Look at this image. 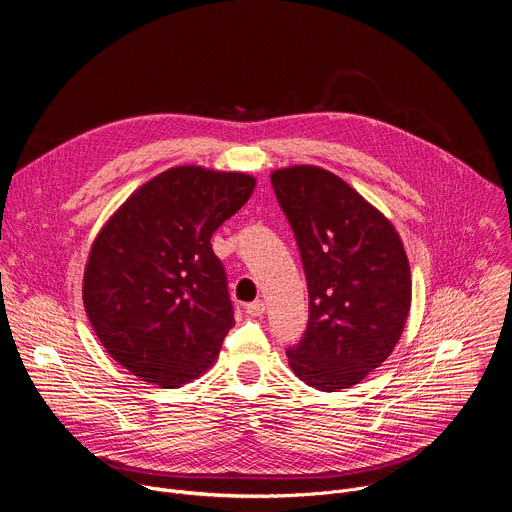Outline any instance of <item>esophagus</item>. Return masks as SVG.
<instances>
[{"mask_svg": "<svg viewBox=\"0 0 512 512\" xmlns=\"http://www.w3.org/2000/svg\"><path fill=\"white\" fill-rule=\"evenodd\" d=\"M245 310H247L249 316H263V314H265V302L257 300V302H253V304H247Z\"/></svg>", "mask_w": 512, "mask_h": 512, "instance_id": "1", "label": "esophagus"}]
</instances>
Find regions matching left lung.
Listing matches in <instances>:
<instances>
[{"label": "left lung", "instance_id": "left-lung-1", "mask_svg": "<svg viewBox=\"0 0 512 512\" xmlns=\"http://www.w3.org/2000/svg\"><path fill=\"white\" fill-rule=\"evenodd\" d=\"M294 229L310 298L304 338L287 348L306 385L350 389L393 352L411 308V269L389 218L336 174L291 166L271 174Z\"/></svg>", "mask_w": 512, "mask_h": 512}]
</instances>
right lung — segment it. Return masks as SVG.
<instances>
[{"instance_id":"obj_1","label":"right lung","mask_w":512,"mask_h":512,"mask_svg":"<svg viewBox=\"0 0 512 512\" xmlns=\"http://www.w3.org/2000/svg\"><path fill=\"white\" fill-rule=\"evenodd\" d=\"M253 190L243 172L176 166L139 186L93 241L85 312L139 381L182 387L218 356L235 316L210 237Z\"/></svg>"}]
</instances>
